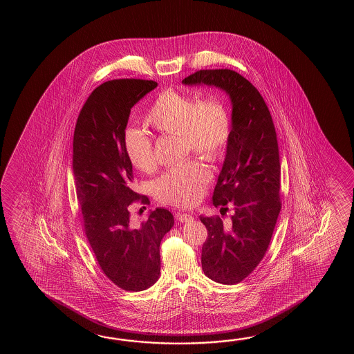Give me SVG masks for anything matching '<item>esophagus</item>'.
I'll use <instances>...</instances> for the list:
<instances>
[{"label":"esophagus","instance_id":"esophagus-1","mask_svg":"<svg viewBox=\"0 0 354 354\" xmlns=\"http://www.w3.org/2000/svg\"><path fill=\"white\" fill-rule=\"evenodd\" d=\"M192 216L191 215H188V214H177V220L180 221V223H188V221H191L192 220Z\"/></svg>","mask_w":354,"mask_h":354}]
</instances>
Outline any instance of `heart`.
Masks as SVG:
<instances>
[{"instance_id": "1", "label": "heart", "mask_w": 354, "mask_h": 354, "mask_svg": "<svg viewBox=\"0 0 354 354\" xmlns=\"http://www.w3.org/2000/svg\"><path fill=\"white\" fill-rule=\"evenodd\" d=\"M145 124L160 134L180 138L185 153L195 151L207 160L224 156L232 136V118L225 101L216 95L197 100L180 91H163L145 115ZM124 148L136 169L151 172L156 167L153 143L142 130L130 128L124 134ZM211 174L206 165L189 158L166 171L153 182L159 201L191 206L205 192Z\"/></svg>"}]
</instances>
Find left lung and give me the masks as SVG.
<instances>
[{"instance_id": "8db88e82", "label": "left lung", "mask_w": 354, "mask_h": 354, "mask_svg": "<svg viewBox=\"0 0 354 354\" xmlns=\"http://www.w3.org/2000/svg\"><path fill=\"white\" fill-rule=\"evenodd\" d=\"M185 84H207L225 91L232 113V136L212 203L234 207L230 223L200 216L207 229L201 264L209 279L239 283L261 263L281 211L279 143L271 113L262 95L232 69H201Z\"/></svg>"}]
</instances>
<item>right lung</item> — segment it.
<instances>
[{
  "instance_id": "obj_1",
  "label": "right lung",
  "mask_w": 354,
  "mask_h": 354,
  "mask_svg": "<svg viewBox=\"0 0 354 354\" xmlns=\"http://www.w3.org/2000/svg\"><path fill=\"white\" fill-rule=\"evenodd\" d=\"M158 83L124 78L100 84L78 115L73 136V176L84 233L106 277L125 291L153 286L160 273L159 247L174 226L166 209L151 211L140 225L129 206L148 203L133 189V166L124 148L131 107Z\"/></svg>"
}]
</instances>
